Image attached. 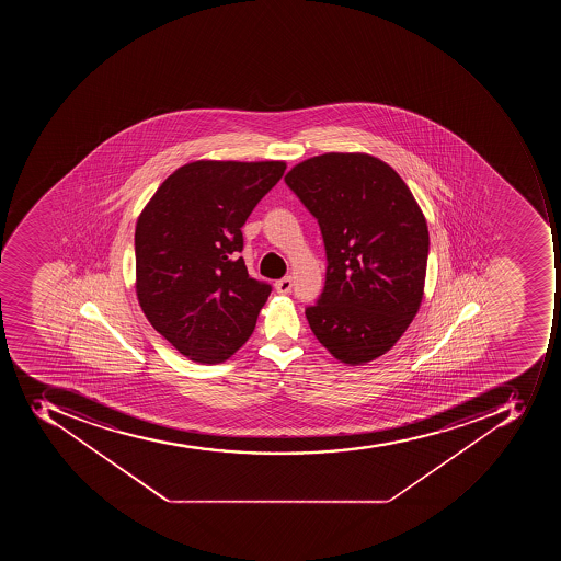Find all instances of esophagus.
<instances>
[{"label": "esophagus", "mask_w": 561, "mask_h": 561, "mask_svg": "<svg viewBox=\"0 0 561 561\" xmlns=\"http://www.w3.org/2000/svg\"><path fill=\"white\" fill-rule=\"evenodd\" d=\"M291 277L278 278L277 283H275V289H277V293H280V295H287V293H291Z\"/></svg>", "instance_id": "1"}]
</instances>
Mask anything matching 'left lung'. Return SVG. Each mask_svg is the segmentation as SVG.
<instances>
[{
  "instance_id": "obj_1",
  "label": "left lung",
  "mask_w": 561,
  "mask_h": 561,
  "mask_svg": "<svg viewBox=\"0 0 561 561\" xmlns=\"http://www.w3.org/2000/svg\"><path fill=\"white\" fill-rule=\"evenodd\" d=\"M287 187L318 219L327 280L305 316L340 362H371L393 347L423 298L430 237L402 176L366 154L316 156Z\"/></svg>"
}]
</instances>
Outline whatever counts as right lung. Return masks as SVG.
I'll return each mask as SVG.
<instances>
[{"label": "right lung", "instance_id": "1", "mask_svg": "<svg viewBox=\"0 0 561 561\" xmlns=\"http://www.w3.org/2000/svg\"><path fill=\"white\" fill-rule=\"evenodd\" d=\"M284 170L283 161H195L168 176L138 217L141 310L193 362H225L256 327L272 286L249 275L242 226Z\"/></svg>", "mask_w": 561, "mask_h": 561}]
</instances>
